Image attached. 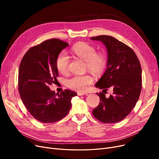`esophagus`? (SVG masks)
<instances>
[{
  "mask_svg": "<svg viewBox=\"0 0 159 159\" xmlns=\"http://www.w3.org/2000/svg\"><path fill=\"white\" fill-rule=\"evenodd\" d=\"M77 94H78V95H79V96H82V95H86V93H84V92H78Z\"/></svg>",
  "mask_w": 159,
  "mask_h": 159,
  "instance_id": "obj_1",
  "label": "esophagus"
}]
</instances>
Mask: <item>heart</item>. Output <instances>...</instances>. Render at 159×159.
<instances>
[{"label":"heart","mask_w":159,"mask_h":159,"mask_svg":"<svg viewBox=\"0 0 159 159\" xmlns=\"http://www.w3.org/2000/svg\"><path fill=\"white\" fill-rule=\"evenodd\" d=\"M72 51L73 53L86 63L87 69L95 75H101L107 66L106 57L102 53H97L96 49L89 44L81 43L75 45ZM70 64V57L65 52L58 55L56 67L60 73H67ZM93 79L89 75H75L66 80V86L70 89L83 92L87 86L91 84Z\"/></svg>","instance_id":"heart-1"}]
</instances>
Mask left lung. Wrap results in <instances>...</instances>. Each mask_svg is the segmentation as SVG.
I'll list each match as a JSON object with an SVG mask.
<instances>
[{"mask_svg": "<svg viewBox=\"0 0 159 159\" xmlns=\"http://www.w3.org/2000/svg\"><path fill=\"white\" fill-rule=\"evenodd\" d=\"M91 40L101 41L107 53V69L95 84L96 88L113 89L108 98L100 92L98 106L93 115L104 123H115L123 120L135 107L142 89V69L139 60L129 46L114 37L100 35Z\"/></svg>", "mask_w": 159, "mask_h": 159, "instance_id": "1", "label": "left lung"}]
</instances>
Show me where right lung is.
I'll list each match as a JSON object with an SVG mask.
<instances>
[{"label":"right lung","mask_w":159,"mask_h":159,"mask_svg":"<svg viewBox=\"0 0 159 159\" xmlns=\"http://www.w3.org/2000/svg\"><path fill=\"white\" fill-rule=\"evenodd\" d=\"M69 44L60 39L47 40L31 48L23 57L19 70V91L22 102L37 120L52 123L60 120L71 107L74 91L55 93L49 86L58 76L56 60Z\"/></svg>","instance_id":"obj_1"}]
</instances>
